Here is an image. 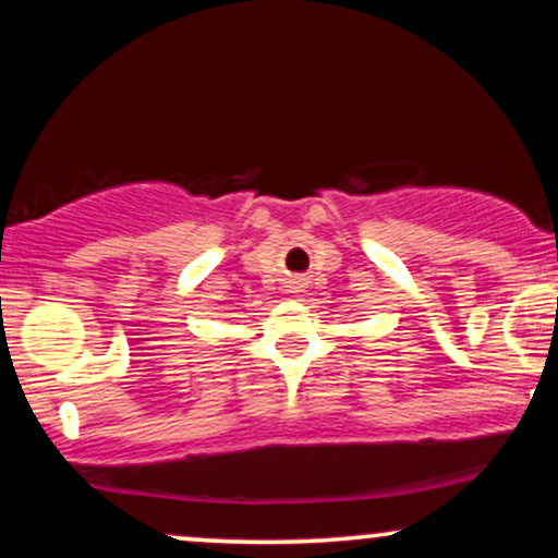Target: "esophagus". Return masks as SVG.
<instances>
[{
	"label": "esophagus",
	"instance_id": "1",
	"mask_svg": "<svg viewBox=\"0 0 558 558\" xmlns=\"http://www.w3.org/2000/svg\"><path fill=\"white\" fill-rule=\"evenodd\" d=\"M296 291H299V283H296V286H293V293H296Z\"/></svg>",
	"mask_w": 558,
	"mask_h": 558
}]
</instances>
